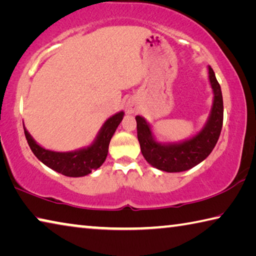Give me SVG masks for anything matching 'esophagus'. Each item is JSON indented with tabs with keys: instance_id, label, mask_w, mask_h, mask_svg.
Instances as JSON below:
<instances>
[{
	"instance_id": "obj_1",
	"label": "esophagus",
	"mask_w": 256,
	"mask_h": 256,
	"mask_svg": "<svg viewBox=\"0 0 256 256\" xmlns=\"http://www.w3.org/2000/svg\"><path fill=\"white\" fill-rule=\"evenodd\" d=\"M134 111H135V108L128 106V112H129V113H134Z\"/></svg>"
}]
</instances>
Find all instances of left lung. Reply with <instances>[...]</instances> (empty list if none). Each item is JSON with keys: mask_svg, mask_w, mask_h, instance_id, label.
Returning a JSON list of instances; mask_svg holds the SVG:
<instances>
[{"mask_svg": "<svg viewBox=\"0 0 256 256\" xmlns=\"http://www.w3.org/2000/svg\"><path fill=\"white\" fill-rule=\"evenodd\" d=\"M208 77L214 93L211 116L203 130L192 140L177 145L158 144L152 137L148 124L142 116H136L142 154L156 169L166 172L186 171L205 160L214 148L224 124V100L220 84L211 66H208Z\"/></svg>", "mask_w": 256, "mask_h": 256, "instance_id": "1", "label": "left lung"}]
</instances>
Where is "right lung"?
<instances>
[{"instance_id":"obj_1","label":"right lung","mask_w":256,"mask_h":256,"mask_svg":"<svg viewBox=\"0 0 256 256\" xmlns=\"http://www.w3.org/2000/svg\"><path fill=\"white\" fill-rule=\"evenodd\" d=\"M122 118L124 112H119L111 116L100 129L98 140L93 145L70 153L52 152V150L40 148L38 144H36V142L32 140L24 127V130L29 148L35 154V156L45 166L66 177H82L90 174L93 170L98 169L106 161L108 152V144Z\"/></svg>"}]
</instances>
